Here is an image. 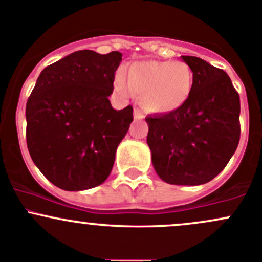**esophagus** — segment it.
I'll return each instance as SVG.
<instances>
[{"label":"esophagus","mask_w":262,"mask_h":262,"mask_svg":"<svg viewBox=\"0 0 262 262\" xmlns=\"http://www.w3.org/2000/svg\"><path fill=\"white\" fill-rule=\"evenodd\" d=\"M144 116V114H143V112H142L141 109H138V107H137V109H134V119H136V120H138V119H142Z\"/></svg>","instance_id":"1"}]
</instances>
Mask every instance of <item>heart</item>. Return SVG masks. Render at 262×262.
I'll return each mask as SVG.
<instances>
[{
	"label": "heart",
	"instance_id": "heart-1",
	"mask_svg": "<svg viewBox=\"0 0 262 262\" xmlns=\"http://www.w3.org/2000/svg\"><path fill=\"white\" fill-rule=\"evenodd\" d=\"M115 87L124 95H139L142 107L156 114H168L184 106L192 91L194 75L182 60H143L132 63L116 76Z\"/></svg>",
	"mask_w": 262,
	"mask_h": 262
}]
</instances>
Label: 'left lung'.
Instances as JSON below:
<instances>
[{"mask_svg":"<svg viewBox=\"0 0 262 262\" xmlns=\"http://www.w3.org/2000/svg\"><path fill=\"white\" fill-rule=\"evenodd\" d=\"M194 75L184 106L147 116V143L157 175L167 184L202 185L229 162L241 136L239 95L223 70L182 55Z\"/></svg>","mask_w":262,"mask_h":262,"instance_id":"1","label":"left lung"}]
</instances>
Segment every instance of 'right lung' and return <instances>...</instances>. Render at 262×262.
<instances>
[{
    "label": "right lung",
    "instance_id": "obj_1",
    "mask_svg": "<svg viewBox=\"0 0 262 262\" xmlns=\"http://www.w3.org/2000/svg\"><path fill=\"white\" fill-rule=\"evenodd\" d=\"M123 54L78 50L41 71L26 102V143L48 180L67 191L91 189L112 172L133 107L113 109Z\"/></svg>",
    "mask_w": 262,
    "mask_h": 262
}]
</instances>
